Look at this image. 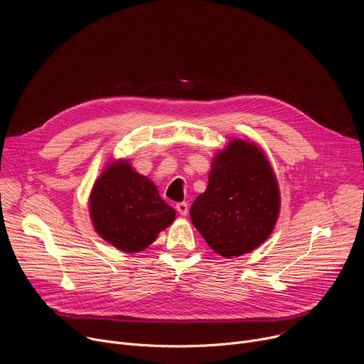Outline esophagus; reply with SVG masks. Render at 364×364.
Returning a JSON list of instances; mask_svg holds the SVG:
<instances>
[{
    "label": "esophagus",
    "mask_w": 364,
    "mask_h": 364,
    "mask_svg": "<svg viewBox=\"0 0 364 364\" xmlns=\"http://www.w3.org/2000/svg\"><path fill=\"white\" fill-rule=\"evenodd\" d=\"M176 209H177V213H178L180 215L186 217L187 213H188V205H187V202H180V203L176 205Z\"/></svg>",
    "instance_id": "obj_1"
}]
</instances>
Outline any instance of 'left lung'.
Here are the masks:
<instances>
[{"mask_svg":"<svg viewBox=\"0 0 364 364\" xmlns=\"http://www.w3.org/2000/svg\"><path fill=\"white\" fill-rule=\"evenodd\" d=\"M279 209L277 181L264 153L252 143L233 140L217 153L190 218L217 254L232 258L254 251L272 235Z\"/></svg>","mask_w":364,"mask_h":364,"instance_id":"obj_1","label":"left lung"}]
</instances>
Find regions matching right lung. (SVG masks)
<instances>
[{"label":"right lung","instance_id":"right-lung-1","mask_svg":"<svg viewBox=\"0 0 364 364\" xmlns=\"http://www.w3.org/2000/svg\"><path fill=\"white\" fill-rule=\"evenodd\" d=\"M90 213L97 233L124 252H139L174 221L176 211L156 186L127 161L110 164L95 181Z\"/></svg>","mask_w":364,"mask_h":364}]
</instances>
